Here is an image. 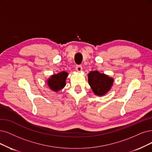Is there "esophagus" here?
Segmentation results:
<instances>
[{
	"label": "esophagus",
	"mask_w": 152,
	"mask_h": 152,
	"mask_svg": "<svg viewBox=\"0 0 152 152\" xmlns=\"http://www.w3.org/2000/svg\"><path fill=\"white\" fill-rule=\"evenodd\" d=\"M76 69L77 72H81L82 71V66L81 65H77L76 67Z\"/></svg>",
	"instance_id": "esophagus-1"
}]
</instances>
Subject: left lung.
I'll return each mask as SVG.
<instances>
[{
  "label": "left lung",
  "mask_w": 152,
  "mask_h": 152,
  "mask_svg": "<svg viewBox=\"0 0 152 152\" xmlns=\"http://www.w3.org/2000/svg\"><path fill=\"white\" fill-rule=\"evenodd\" d=\"M88 83L94 93L97 96H103L108 93L113 84V78L100 73L98 71L89 72Z\"/></svg>",
  "instance_id": "left-lung-1"
}]
</instances>
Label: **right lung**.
Listing matches in <instances>:
<instances>
[{"label":"right lung","instance_id":"obj_1","mask_svg":"<svg viewBox=\"0 0 152 152\" xmlns=\"http://www.w3.org/2000/svg\"><path fill=\"white\" fill-rule=\"evenodd\" d=\"M68 73L66 71L60 72L56 75H53L48 80V85L53 91L58 92L66 86V80Z\"/></svg>","mask_w":152,"mask_h":152}]
</instances>
